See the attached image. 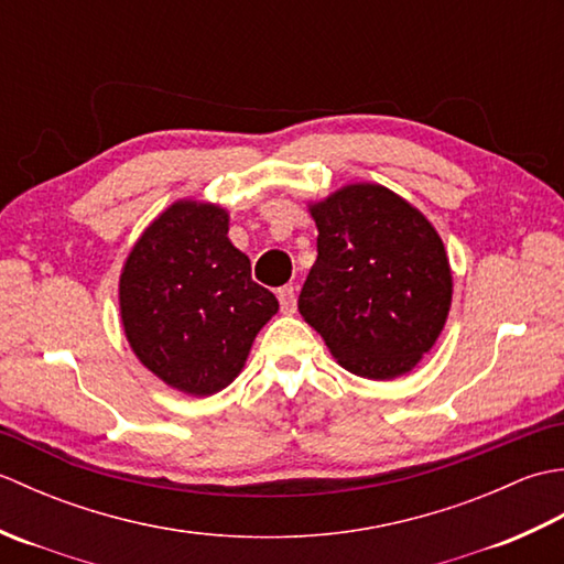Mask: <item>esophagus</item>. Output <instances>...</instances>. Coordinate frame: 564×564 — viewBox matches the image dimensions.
<instances>
[{
	"label": "esophagus",
	"mask_w": 564,
	"mask_h": 564,
	"mask_svg": "<svg viewBox=\"0 0 564 564\" xmlns=\"http://www.w3.org/2000/svg\"><path fill=\"white\" fill-rule=\"evenodd\" d=\"M279 303H281V313H285V315L295 313L297 295H295L293 285H283V289H279Z\"/></svg>",
	"instance_id": "esophagus-1"
}]
</instances>
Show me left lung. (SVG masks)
<instances>
[{
	"label": "left lung",
	"instance_id": "1",
	"mask_svg": "<svg viewBox=\"0 0 564 564\" xmlns=\"http://www.w3.org/2000/svg\"><path fill=\"white\" fill-rule=\"evenodd\" d=\"M310 213L319 235L297 297L303 319L351 373H410L451 310V263L434 225L380 184L341 186Z\"/></svg>",
	"mask_w": 564,
	"mask_h": 564
}]
</instances>
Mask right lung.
Here are the masks:
<instances>
[{
	"label": "right lung",
	"mask_w": 564,
	"mask_h": 564,
	"mask_svg": "<svg viewBox=\"0 0 564 564\" xmlns=\"http://www.w3.org/2000/svg\"><path fill=\"white\" fill-rule=\"evenodd\" d=\"M227 230L225 208L176 200L140 235L118 283L130 349L166 386L194 398L230 386L259 329L279 313Z\"/></svg>",
	"instance_id": "1"
}]
</instances>
